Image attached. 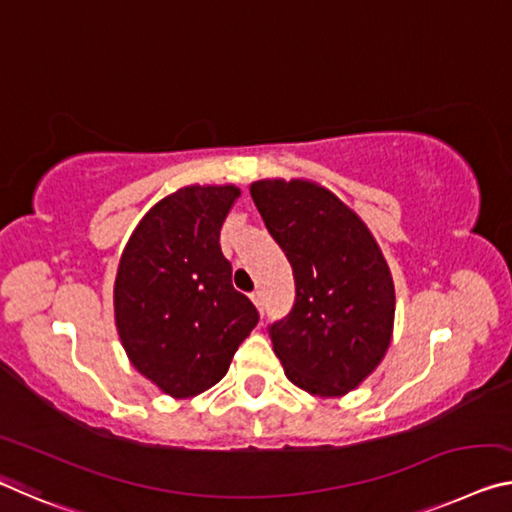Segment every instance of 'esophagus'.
<instances>
[{
  "label": "esophagus",
  "instance_id": "esophagus-1",
  "mask_svg": "<svg viewBox=\"0 0 512 512\" xmlns=\"http://www.w3.org/2000/svg\"><path fill=\"white\" fill-rule=\"evenodd\" d=\"M250 298H253V303H255V307L259 312L264 310V300H262V291H253V294H250Z\"/></svg>",
  "mask_w": 512,
  "mask_h": 512
}]
</instances>
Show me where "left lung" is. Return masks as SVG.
I'll return each instance as SVG.
<instances>
[{
    "instance_id": "8db88e82",
    "label": "left lung",
    "mask_w": 512,
    "mask_h": 512,
    "mask_svg": "<svg viewBox=\"0 0 512 512\" xmlns=\"http://www.w3.org/2000/svg\"><path fill=\"white\" fill-rule=\"evenodd\" d=\"M250 196L294 271V307L269 328L273 351L300 389L344 396L392 342L396 296L383 250L326 186L259 180Z\"/></svg>"
}]
</instances>
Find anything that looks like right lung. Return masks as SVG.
Returning <instances> with one entry per match:
<instances>
[{
  "instance_id": "right-lung-1",
  "label": "right lung",
  "mask_w": 512,
  "mask_h": 512,
  "mask_svg": "<svg viewBox=\"0 0 512 512\" xmlns=\"http://www.w3.org/2000/svg\"><path fill=\"white\" fill-rule=\"evenodd\" d=\"M241 191L184 186L159 200L129 237L113 285L116 328L129 362L173 399L221 380L257 326L248 296L232 287L221 227Z\"/></svg>"
}]
</instances>
